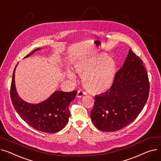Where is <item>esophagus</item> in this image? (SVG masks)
<instances>
[{
	"label": "esophagus",
	"mask_w": 161,
	"mask_h": 161,
	"mask_svg": "<svg viewBox=\"0 0 161 161\" xmlns=\"http://www.w3.org/2000/svg\"><path fill=\"white\" fill-rule=\"evenodd\" d=\"M86 95V92L85 91L80 90V91H78V92L77 97H78V98H81V97H83V96H85Z\"/></svg>",
	"instance_id": "esophagus-1"
}]
</instances>
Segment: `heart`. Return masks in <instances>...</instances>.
Here are the masks:
<instances>
[{
  "label": "heart",
  "mask_w": 161,
  "mask_h": 161,
  "mask_svg": "<svg viewBox=\"0 0 161 161\" xmlns=\"http://www.w3.org/2000/svg\"><path fill=\"white\" fill-rule=\"evenodd\" d=\"M75 69L83 75L84 86L93 93H103L109 90L114 82L117 63L106 55H98L83 59L75 64ZM68 77L75 79L74 74L68 71Z\"/></svg>",
  "instance_id": "obj_1"
}]
</instances>
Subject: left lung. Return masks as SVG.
Instances as JSON below:
<instances>
[{
    "label": "left lung",
    "instance_id": "8db88e82",
    "mask_svg": "<svg viewBox=\"0 0 161 161\" xmlns=\"http://www.w3.org/2000/svg\"><path fill=\"white\" fill-rule=\"evenodd\" d=\"M149 92L147 72L141 58L130 49L112 86L95 96L91 117L104 132L119 130L131 123L144 107Z\"/></svg>",
    "mask_w": 161,
    "mask_h": 161
}]
</instances>
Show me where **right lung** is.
Returning <instances> with one entry per match:
<instances>
[{"instance_id": "1", "label": "right lung", "mask_w": 161, "mask_h": 161, "mask_svg": "<svg viewBox=\"0 0 161 161\" xmlns=\"http://www.w3.org/2000/svg\"><path fill=\"white\" fill-rule=\"evenodd\" d=\"M40 48L33 50L25 57L32 55ZM17 65L15 66L16 68ZM14 70L10 87V97L13 106L21 117L35 129L47 133H55L62 130L70 117L69 105L77 94L71 92L55 91L49 98L39 104H30L22 100L15 89V71Z\"/></svg>"}]
</instances>
